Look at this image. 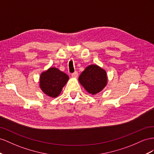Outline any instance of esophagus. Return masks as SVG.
<instances>
[{"label":"esophagus","mask_w":154,"mask_h":154,"mask_svg":"<svg viewBox=\"0 0 154 154\" xmlns=\"http://www.w3.org/2000/svg\"><path fill=\"white\" fill-rule=\"evenodd\" d=\"M72 77H73V78H77L78 77V73H77V72L75 71L74 73H72Z\"/></svg>","instance_id":"34e87169"}]
</instances>
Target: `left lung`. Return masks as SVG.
<instances>
[{
	"instance_id": "left-lung-1",
	"label": "left lung",
	"mask_w": 154,
	"mask_h": 154,
	"mask_svg": "<svg viewBox=\"0 0 154 154\" xmlns=\"http://www.w3.org/2000/svg\"><path fill=\"white\" fill-rule=\"evenodd\" d=\"M79 81L89 94L95 95L106 86L108 78L104 69L97 65L91 64L81 73Z\"/></svg>"
}]
</instances>
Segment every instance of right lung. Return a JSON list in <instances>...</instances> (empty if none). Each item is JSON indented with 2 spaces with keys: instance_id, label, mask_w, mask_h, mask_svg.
Returning a JSON list of instances; mask_svg holds the SVG:
<instances>
[{
  "instance_id": "add662e5",
  "label": "right lung",
  "mask_w": 154,
  "mask_h": 154,
  "mask_svg": "<svg viewBox=\"0 0 154 154\" xmlns=\"http://www.w3.org/2000/svg\"><path fill=\"white\" fill-rule=\"evenodd\" d=\"M69 79L68 75L56 68H50L40 76L39 86L42 91L51 97H57Z\"/></svg>"
}]
</instances>
